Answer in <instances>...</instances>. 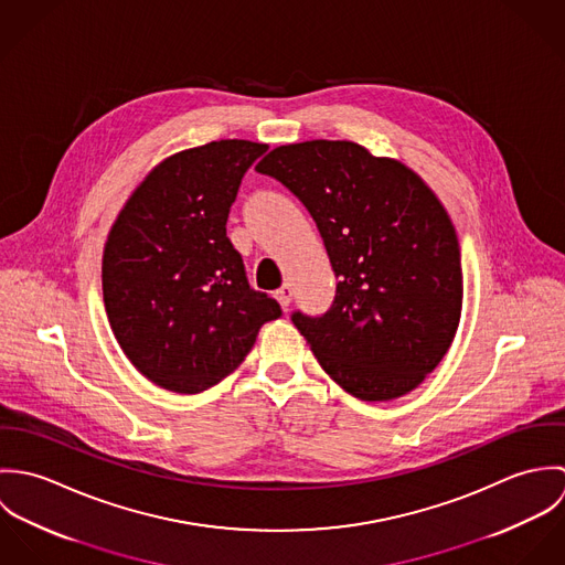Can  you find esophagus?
<instances>
[{
    "label": "esophagus",
    "instance_id": "34e87169",
    "mask_svg": "<svg viewBox=\"0 0 565 565\" xmlns=\"http://www.w3.org/2000/svg\"><path fill=\"white\" fill-rule=\"evenodd\" d=\"M291 298H294V287L289 282H285L278 291H276V300L280 302L282 309H287L291 305Z\"/></svg>",
    "mask_w": 565,
    "mask_h": 565
}]
</instances>
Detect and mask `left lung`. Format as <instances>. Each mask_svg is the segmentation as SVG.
<instances>
[{"label":"left lung","instance_id":"obj_1","mask_svg":"<svg viewBox=\"0 0 565 565\" xmlns=\"http://www.w3.org/2000/svg\"><path fill=\"white\" fill-rule=\"evenodd\" d=\"M256 171L307 206L339 278L323 316H291L323 372L365 403L415 390L448 352L463 302L461 249L437 195L352 141L280 146Z\"/></svg>","mask_w":565,"mask_h":565}]
</instances>
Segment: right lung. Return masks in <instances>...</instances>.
Masks as SVG:
<instances>
[{
  "label": "right lung",
  "mask_w": 565,
  "mask_h": 565,
  "mask_svg": "<svg viewBox=\"0 0 565 565\" xmlns=\"http://www.w3.org/2000/svg\"><path fill=\"white\" fill-rule=\"evenodd\" d=\"M265 143L211 141L157 164L117 215L102 258L104 307L154 385L200 394L242 365L280 305L247 282L226 222Z\"/></svg>",
  "instance_id": "right-lung-1"
}]
</instances>
